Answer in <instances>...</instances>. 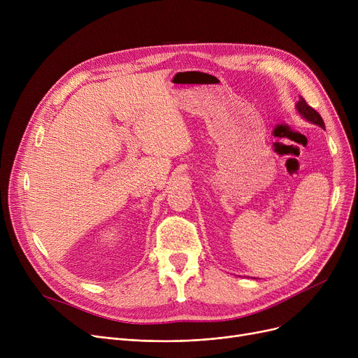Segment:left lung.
Listing matches in <instances>:
<instances>
[{
  "label": "left lung",
  "mask_w": 358,
  "mask_h": 358,
  "mask_svg": "<svg viewBox=\"0 0 358 358\" xmlns=\"http://www.w3.org/2000/svg\"><path fill=\"white\" fill-rule=\"evenodd\" d=\"M296 110L299 111V115L302 116L303 119H306L308 122H310V123H313V124H317L319 127L325 129V123H324L321 115H319V113H317L315 108H312V107L306 103V100H305L303 97L299 99V101H297V104H296Z\"/></svg>",
  "instance_id": "8db88e82"
}]
</instances>
